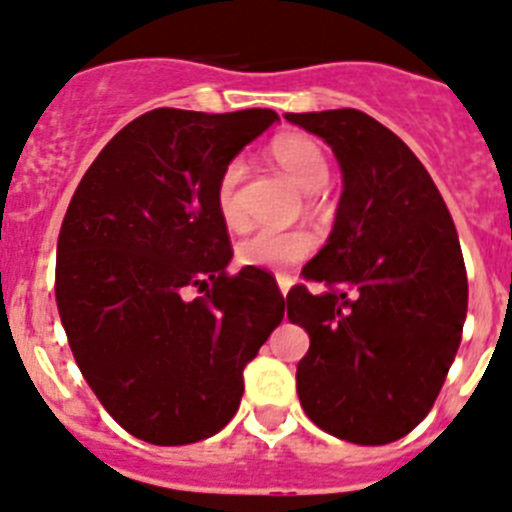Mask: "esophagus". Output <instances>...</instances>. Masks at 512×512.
<instances>
[{
  "mask_svg": "<svg viewBox=\"0 0 512 512\" xmlns=\"http://www.w3.org/2000/svg\"><path fill=\"white\" fill-rule=\"evenodd\" d=\"M276 281H278V289H281V294H283V296L289 294V289H291V286H294V278L286 276V273H278Z\"/></svg>",
  "mask_w": 512,
  "mask_h": 512,
  "instance_id": "obj_1",
  "label": "esophagus"
}]
</instances>
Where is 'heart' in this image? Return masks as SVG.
<instances>
[{
	"mask_svg": "<svg viewBox=\"0 0 512 512\" xmlns=\"http://www.w3.org/2000/svg\"><path fill=\"white\" fill-rule=\"evenodd\" d=\"M270 153L286 174L294 179L304 192H317L328 184L330 163L325 150L317 140L302 132L278 135L270 145ZM244 176V163L239 158L223 166L216 184V205L223 223L236 226L242 221L236 190ZM315 249V236L304 229H257L236 244V260L252 268H286L309 255Z\"/></svg>",
	"mask_w": 512,
	"mask_h": 512,
	"instance_id": "obj_1",
	"label": "heart"
}]
</instances>
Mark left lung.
Segmentation results:
<instances>
[{"label": "left lung", "instance_id": "8db88e82", "mask_svg": "<svg viewBox=\"0 0 512 512\" xmlns=\"http://www.w3.org/2000/svg\"><path fill=\"white\" fill-rule=\"evenodd\" d=\"M322 137L343 192L328 244L304 265L325 286L286 296L309 333L304 414L338 440L385 445L429 414L461 343L468 281L448 205L401 137L356 109L286 114Z\"/></svg>", "mask_w": 512, "mask_h": 512}]
</instances>
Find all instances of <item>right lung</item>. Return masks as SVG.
<instances>
[{"label": "right lung", "instance_id": "1", "mask_svg": "<svg viewBox=\"0 0 512 512\" xmlns=\"http://www.w3.org/2000/svg\"><path fill=\"white\" fill-rule=\"evenodd\" d=\"M278 114L153 109L77 184L57 242V307L85 382L137 440L190 445L239 409L244 367L281 325L260 268L226 273L223 166ZM200 290V297H192Z\"/></svg>", "mask_w": 512, "mask_h": 512}]
</instances>
